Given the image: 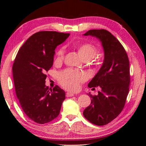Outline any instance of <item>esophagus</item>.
<instances>
[{"label": "esophagus", "instance_id": "1", "mask_svg": "<svg viewBox=\"0 0 146 146\" xmlns=\"http://www.w3.org/2000/svg\"><path fill=\"white\" fill-rule=\"evenodd\" d=\"M66 97H73V96H75V95L73 93H66Z\"/></svg>", "mask_w": 146, "mask_h": 146}]
</instances>
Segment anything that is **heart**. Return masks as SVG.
Listing matches in <instances>:
<instances>
[{
	"mask_svg": "<svg viewBox=\"0 0 146 146\" xmlns=\"http://www.w3.org/2000/svg\"><path fill=\"white\" fill-rule=\"evenodd\" d=\"M75 48L79 56L82 60H90L97 54V48L93 44L80 42L75 45ZM64 50L63 48L58 49L56 53V62H60L63 60ZM85 80L83 73L72 70H67L61 72L58 75V80L60 84L67 90L76 91L80 87V84Z\"/></svg>",
	"mask_w": 146,
	"mask_h": 146,
	"instance_id": "1",
	"label": "heart"
}]
</instances>
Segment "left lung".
<instances>
[{
    "instance_id": "8db88e82",
    "label": "left lung",
    "mask_w": 146,
    "mask_h": 146,
    "mask_svg": "<svg viewBox=\"0 0 146 146\" xmlns=\"http://www.w3.org/2000/svg\"><path fill=\"white\" fill-rule=\"evenodd\" d=\"M84 35H91L102 42L104 60L88 87L99 86L97 95H88L90 105L84 110V117L97 125H104L117 118L122 112L129 93L130 84L129 61L122 44L106 29H91Z\"/></svg>"
}]
</instances>
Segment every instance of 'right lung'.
I'll return each instance as SVG.
<instances>
[{"instance_id":"add662e5","label":"right lung","mask_w":146,"mask_h":146,"mask_svg":"<svg viewBox=\"0 0 146 146\" xmlns=\"http://www.w3.org/2000/svg\"><path fill=\"white\" fill-rule=\"evenodd\" d=\"M70 33L39 31L31 35L17 54L12 68L17 97L24 112L35 122L44 124L58 116L66 93L55 86H46L55 49Z\"/></svg>"}]
</instances>
